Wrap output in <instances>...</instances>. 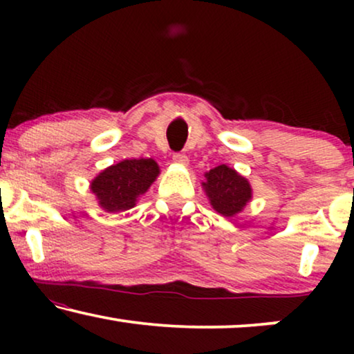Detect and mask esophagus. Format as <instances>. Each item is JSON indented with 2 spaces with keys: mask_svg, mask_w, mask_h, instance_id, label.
<instances>
[{
  "mask_svg": "<svg viewBox=\"0 0 354 354\" xmlns=\"http://www.w3.org/2000/svg\"><path fill=\"white\" fill-rule=\"evenodd\" d=\"M172 161L178 164V166H188V156L185 153H174Z\"/></svg>",
  "mask_w": 354,
  "mask_h": 354,
  "instance_id": "esophagus-1",
  "label": "esophagus"
}]
</instances>
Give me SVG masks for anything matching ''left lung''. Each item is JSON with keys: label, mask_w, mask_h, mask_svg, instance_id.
<instances>
[{"label": "left lung", "mask_w": 354, "mask_h": 354, "mask_svg": "<svg viewBox=\"0 0 354 354\" xmlns=\"http://www.w3.org/2000/svg\"><path fill=\"white\" fill-rule=\"evenodd\" d=\"M203 190L209 198L211 206L224 217H234L251 200L250 182L241 177L235 169L221 164L205 174Z\"/></svg>", "instance_id": "obj_1"}]
</instances>
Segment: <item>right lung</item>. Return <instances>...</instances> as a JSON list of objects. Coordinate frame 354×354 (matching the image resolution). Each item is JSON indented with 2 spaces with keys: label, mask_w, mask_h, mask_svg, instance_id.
Here are the masks:
<instances>
[{
  "label": "right lung",
  "mask_w": 354,
  "mask_h": 354,
  "mask_svg": "<svg viewBox=\"0 0 354 354\" xmlns=\"http://www.w3.org/2000/svg\"><path fill=\"white\" fill-rule=\"evenodd\" d=\"M158 176L159 166L151 158L124 159L100 172L91 180L90 190L104 211H127L147 193Z\"/></svg>",
  "instance_id": "obj_1"
}]
</instances>
